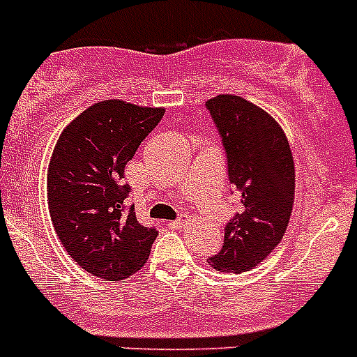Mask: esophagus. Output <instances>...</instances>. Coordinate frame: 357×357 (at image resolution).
<instances>
[{
    "instance_id": "1",
    "label": "esophagus",
    "mask_w": 357,
    "mask_h": 357,
    "mask_svg": "<svg viewBox=\"0 0 357 357\" xmlns=\"http://www.w3.org/2000/svg\"><path fill=\"white\" fill-rule=\"evenodd\" d=\"M188 222V216L187 214H179V218L178 220H172V222H170V227L172 229H179V227H183L185 224H187Z\"/></svg>"
}]
</instances>
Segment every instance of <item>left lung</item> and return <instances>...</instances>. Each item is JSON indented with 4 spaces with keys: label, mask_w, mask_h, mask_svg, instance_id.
Listing matches in <instances>:
<instances>
[{
    "label": "left lung",
    "mask_w": 357,
    "mask_h": 357,
    "mask_svg": "<svg viewBox=\"0 0 357 357\" xmlns=\"http://www.w3.org/2000/svg\"><path fill=\"white\" fill-rule=\"evenodd\" d=\"M227 158L229 181L240 205L227 222L224 245L207 260L224 273H242L280 244L295 196V167L279 123L236 95L205 102Z\"/></svg>",
    "instance_id": "1"
}]
</instances>
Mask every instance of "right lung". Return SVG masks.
Returning a JSON list of instances; mask_svg holds the SVG:
<instances>
[{
  "instance_id": "1",
  "label": "right lung",
  "mask_w": 357,
  "mask_h": 357,
  "mask_svg": "<svg viewBox=\"0 0 357 357\" xmlns=\"http://www.w3.org/2000/svg\"><path fill=\"white\" fill-rule=\"evenodd\" d=\"M163 115L112 98L84 109L58 137L47 172L51 222L69 257L98 279H128L149 260L158 231L126 207L123 178Z\"/></svg>"
}]
</instances>
